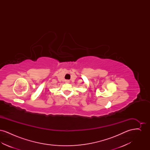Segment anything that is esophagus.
<instances>
[{
    "label": "esophagus",
    "instance_id": "34e87169",
    "mask_svg": "<svg viewBox=\"0 0 150 150\" xmlns=\"http://www.w3.org/2000/svg\"><path fill=\"white\" fill-rule=\"evenodd\" d=\"M66 83H70V81L69 80H66V81H65Z\"/></svg>",
    "mask_w": 150,
    "mask_h": 150
}]
</instances>
